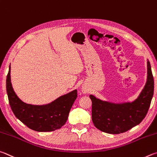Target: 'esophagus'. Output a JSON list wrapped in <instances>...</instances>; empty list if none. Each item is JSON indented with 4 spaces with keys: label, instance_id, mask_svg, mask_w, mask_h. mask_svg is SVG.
Masks as SVG:
<instances>
[{
    "label": "esophagus",
    "instance_id": "obj_1",
    "mask_svg": "<svg viewBox=\"0 0 157 157\" xmlns=\"http://www.w3.org/2000/svg\"><path fill=\"white\" fill-rule=\"evenodd\" d=\"M82 92H83V94H87V93L88 92V90H87L86 87H83V88H82Z\"/></svg>",
    "mask_w": 157,
    "mask_h": 157
}]
</instances>
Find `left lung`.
<instances>
[{
  "label": "left lung",
  "mask_w": 157,
  "mask_h": 157,
  "mask_svg": "<svg viewBox=\"0 0 157 157\" xmlns=\"http://www.w3.org/2000/svg\"><path fill=\"white\" fill-rule=\"evenodd\" d=\"M154 94V78L147 60V82L139 97L133 102L113 103L90 95L92 119L96 128L108 134H120L139 125L146 116Z\"/></svg>",
  "instance_id": "1"
}]
</instances>
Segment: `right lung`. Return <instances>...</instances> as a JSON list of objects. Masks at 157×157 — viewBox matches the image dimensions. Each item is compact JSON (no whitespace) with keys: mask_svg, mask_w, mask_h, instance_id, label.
<instances>
[{"mask_svg":"<svg viewBox=\"0 0 157 157\" xmlns=\"http://www.w3.org/2000/svg\"><path fill=\"white\" fill-rule=\"evenodd\" d=\"M6 90L11 109L16 117L29 128L37 132H51L65 125L77 90L61 96L44 105H34L22 101L13 91L10 79V66L6 79Z\"/></svg>","mask_w":157,"mask_h":157,"instance_id":"obj_1","label":"right lung"}]
</instances>
